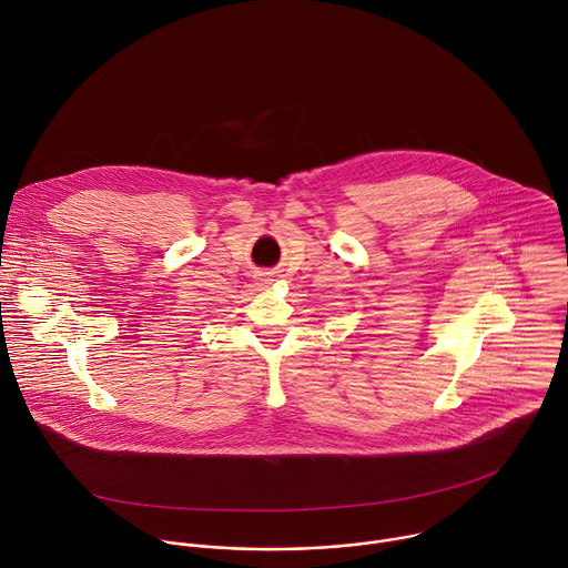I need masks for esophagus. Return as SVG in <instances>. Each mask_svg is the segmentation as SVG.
Here are the masks:
<instances>
[{
    "label": "esophagus",
    "mask_w": 568,
    "mask_h": 568,
    "mask_svg": "<svg viewBox=\"0 0 568 568\" xmlns=\"http://www.w3.org/2000/svg\"><path fill=\"white\" fill-rule=\"evenodd\" d=\"M263 281H265V283H270V281H272V278H270V276H265V274H263Z\"/></svg>",
    "instance_id": "34e87169"
}]
</instances>
